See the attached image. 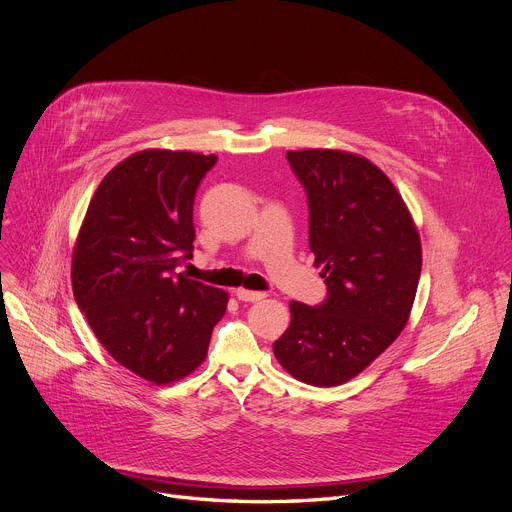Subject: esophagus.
Here are the masks:
<instances>
[{
  "instance_id": "obj_1",
  "label": "esophagus",
  "mask_w": 512,
  "mask_h": 512,
  "mask_svg": "<svg viewBox=\"0 0 512 512\" xmlns=\"http://www.w3.org/2000/svg\"><path fill=\"white\" fill-rule=\"evenodd\" d=\"M235 294L241 302H259L265 298L263 292H253V290H245V288H239Z\"/></svg>"
}]
</instances>
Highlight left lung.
I'll use <instances>...</instances> for the list:
<instances>
[{"label":"left lung","mask_w":512,"mask_h":512,"mask_svg":"<svg viewBox=\"0 0 512 512\" xmlns=\"http://www.w3.org/2000/svg\"><path fill=\"white\" fill-rule=\"evenodd\" d=\"M308 196V245L329 296L290 302L273 355L296 380L331 388L380 357L406 327L421 277L416 224L390 177L337 149L288 151Z\"/></svg>","instance_id":"obj_1"}]
</instances>
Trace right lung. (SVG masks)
<instances>
[{
    "instance_id": "right-lung-1",
    "label": "right lung",
    "mask_w": 512,
    "mask_h": 512,
    "mask_svg": "<svg viewBox=\"0 0 512 512\" xmlns=\"http://www.w3.org/2000/svg\"><path fill=\"white\" fill-rule=\"evenodd\" d=\"M216 161L169 149L126 157L98 185L73 247V294L91 331L157 386L202 365L226 312L224 290L175 273L192 257L194 198Z\"/></svg>"
}]
</instances>
